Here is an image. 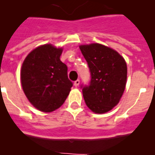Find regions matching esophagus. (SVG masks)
Wrapping results in <instances>:
<instances>
[{"mask_svg": "<svg viewBox=\"0 0 155 155\" xmlns=\"http://www.w3.org/2000/svg\"><path fill=\"white\" fill-rule=\"evenodd\" d=\"M79 84H80V80H79V79H78V80H76V81H74V86H76V87L79 86Z\"/></svg>", "mask_w": 155, "mask_h": 155, "instance_id": "34e87169", "label": "esophagus"}]
</instances>
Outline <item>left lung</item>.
Here are the masks:
<instances>
[{
    "label": "left lung",
    "mask_w": 155,
    "mask_h": 155,
    "mask_svg": "<svg viewBox=\"0 0 155 155\" xmlns=\"http://www.w3.org/2000/svg\"><path fill=\"white\" fill-rule=\"evenodd\" d=\"M91 72L82 88L86 106L94 113L111 111L122 97L127 80L126 62L116 51L100 44L79 46Z\"/></svg>",
    "instance_id": "left-lung-1"
}]
</instances>
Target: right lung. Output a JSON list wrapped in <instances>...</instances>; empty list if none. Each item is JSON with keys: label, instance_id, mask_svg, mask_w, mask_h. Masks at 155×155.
<instances>
[{"label": "right lung", "instance_id": "obj_1", "mask_svg": "<svg viewBox=\"0 0 155 155\" xmlns=\"http://www.w3.org/2000/svg\"><path fill=\"white\" fill-rule=\"evenodd\" d=\"M62 51L51 44L41 45L31 51L22 63V90L39 111L51 112L59 108L71 91L68 68L60 59Z\"/></svg>", "mask_w": 155, "mask_h": 155}]
</instances>
